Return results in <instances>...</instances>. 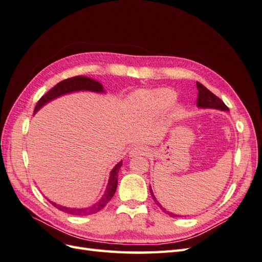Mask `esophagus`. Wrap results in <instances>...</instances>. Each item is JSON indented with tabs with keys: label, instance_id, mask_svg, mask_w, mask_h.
I'll return each instance as SVG.
<instances>
[{
	"label": "esophagus",
	"instance_id": "esophagus-1",
	"mask_svg": "<svg viewBox=\"0 0 262 262\" xmlns=\"http://www.w3.org/2000/svg\"><path fill=\"white\" fill-rule=\"evenodd\" d=\"M148 154H149V149L147 148L146 146L137 145V146H135V147H133L132 150L129 151V156H130V157L145 156V155H148Z\"/></svg>",
	"mask_w": 262,
	"mask_h": 262
}]
</instances>
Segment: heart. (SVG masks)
Segmentation results:
<instances>
[{"instance_id": "1", "label": "heart", "mask_w": 262, "mask_h": 262, "mask_svg": "<svg viewBox=\"0 0 262 262\" xmlns=\"http://www.w3.org/2000/svg\"><path fill=\"white\" fill-rule=\"evenodd\" d=\"M176 99V93L169 89L139 91L130 97L129 106L139 115L154 117L168 110ZM171 114L177 116L180 114V110L173 108Z\"/></svg>"}]
</instances>
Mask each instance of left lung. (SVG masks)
<instances>
[{
  "label": "left lung",
  "mask_w": 262,
  "mask_h": 262,
  "mask_svg": "<svg viewBox=\"0 0 262 262\" xmlns=\"http://www.w3.org/2000/svg\"><path fill=\"white\" fill-rule=\"evenodd\" d=\"M197 90H198V97H197L198 107H201V108H214V110H220V111H229V108H228L223 100H221L219 97H217L213 93H211L207 89V87H205L199 82H197ZM149 190L154 201H155V204L160 208V209H162L164 212H166L167 214H169L170 217H177V214H173L169 211H167L165 208L158 203V200L155 198V195H154L150 187H149Z\"/></svg>",
  "instance_id": "obj_1"
}]
</instances>
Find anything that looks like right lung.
<instances>
[{
  "label": "right lung",
  "mask_w": 262,
  "mask_h": 262,
  "mask_svg": "<svg viewBox=\"0 0 262 262\" xmlns=\"http://www.w3.org/2000/svg\"><path fill=\"white\" fill-rule=\"evenodd\" d=\"M76 91H92V92H97V93H102L103 91V86L102 84H99L96 80H94L90 77L86 76H74L71 78H67L59 82L58 84H56L53 89H51L48 93L43 95L39 100L37 102L35 110H34V114L41 108L43 105H45L46 103H49L50 100L54 99L58 96L64 95V94L67 93H72V92H76ZM122 162H119L115 167H114L113 170L111 171V176H110V180H108V185H107V188L105 190L104 196L99 199V201L97 204L93 205L92 207L89 208H83V209H75V208H67V207H63L56 205L55 203H50L56 207L58 210H62L64 212H67L70 214H75V216H87V214H92L98 212L99 210H102L103 208L108 204V201L113 198L114 193L116 191L117 188V178H118V171L122 167Z\"/></svg>",
  "instance_id": "add662e5"
}]
</instances>
